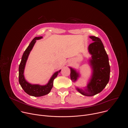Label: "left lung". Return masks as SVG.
Masks as SVG:
<instances>
[{"mask_svg": "<svg viewBox=\"0 0 128 128\" xmlns=\"http://www.w3.org/2000/svg\"><path fill=\"white\" fill-rule=\"evenodd\" d=\"M89 38L93 42L88 46L91 55L88 64L92 68V75L86 86L83 88L76 86V89L84 96H93L100 93L106 86L109 80L110 68L108 55L101 40L94 36ZM69 68L70 69V78L76 82L80 78V72L76 69Z\"/></svg>", "mask_w": 128, "mask_h": 128, "instance_id": "8db88e82", "label": "left lung"}]
</instances>
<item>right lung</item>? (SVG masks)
Instances as JSON below:
<instances>
[{
    "mask_svg": "<svg viewBox=\"0 0 128 128\" xmlns=\"http://www.w3.org/2000/svg\"><path fill=\"white\" fill-rule=\"evenodd\" d=\"M42 36L35 37L30 43L29 45L23 53L21 63L19 67V82L25 92L28 95L34 97H40L48 94L53 86V82L56 78L59 73L61 70L55 72L52 75L48 82L45 85H40L38 84H31L28 82L24 76V69L25 65L29 55V54L33 48L36 40L42 38Z\"/></svg>",
    "mask_w": 128,
    "mask_h": 128,
    "instance_id": "add662e5",
    "label": "right lung"
}]
</instances>
